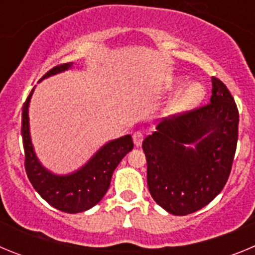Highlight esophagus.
Wrapping results in <instances>:
<instances>
[{
  "instance_id": "1",
  "label": "esophagus",
  "mask_w": 255,
  "mask_h": 255,
  "mask_svg": "<svg viewBox=\"0 0 255 255\" xmlns=\"http://www.w3.org/2000/svg\"><path fill=\"white\" fill-rule=\"evenodd\" d=\"M143 134L139 131L134 132V135H132V140H134V144H135V147H140L141 143H143Z\"/></svg>"
}]
</instances>
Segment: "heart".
I'll list each match as a JSON object with an SVG mask.
<instances>
[{"label": "heart", "mask_w": 255, "mask_h": 255, "mask_svg": "<svg viewBox=\"0 0 255 255\" xmlns=\"http://www.w3.org/2000/svg\"><path fill=\"white\" fill-rule=\"evenodd\" d=\"M182 84V82H179ZM206 96V89L199 83H191V84L182 87L180 91L173 94L163 108L164 115L167 116H180L182 114L194 110L200 105Z\"/></svg>", "instance_id": "obj_1"}]
</instances>
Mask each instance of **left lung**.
<instances>
[{
	"instance_id": "left-lung-1",
	"label": "left lung",
	"mask_w": 255,
	"mask_h": 255,
	"mask_svg": "<svg viewBox=\"0 0 255 255\" xmlns=\"http://www.w3.org/2000/svg\"><path fill=\"white\" fill-rule=\"evenodd\" d=\"M238 126L235 101L215 76L208 105L163 119L143 141L155 203L171 215L186 216L215 199L231 172Z\"/></svg>"
}]
</instances>
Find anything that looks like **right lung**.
<instances>
[{
  "label": "right lung",
  "mask_w": 255,
  "mask_h": 255,
  "mask_svg": "<svg viewBox=\"0 0 255 255\" xmlns=\"http://www.w3.org/2000/svg\"><path fill=\"white\" fill-rule=\"evenodd\" d=\"M73 62L51 69L42 79L73 67ZM40 82V80H39ZM34 88L22 106L21 136L25 152V171L38 194L53 208L66 213L88 211L101 202L107 193L115 168L132 149L131 135L108 141L97 150L84 166L67 175H56L40 163L31 143L29 129V103Z\"/></svg>",
  "instance_id": "1"
}]
</instances>
